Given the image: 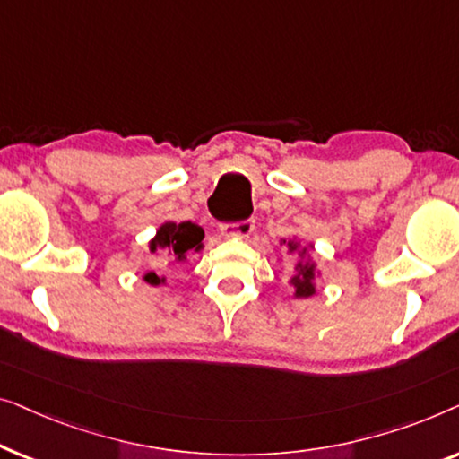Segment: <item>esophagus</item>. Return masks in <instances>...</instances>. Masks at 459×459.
<instances>
[{
	"mask_svg": "<svg viewBox=\"0 0 459 459\" xmlns=\"http://www.w3.org/2000/svg\"><path fill=\"white\" fill-rule=\"evenodd\" d=\"M254 229H255L254 218H247V221H241V222L222 224L221 235L227 237V238H245V237H249L251 232H254Z\"/></svg>",
	"mask_w": 459,
	"mask_h": 459,
	"instance_id": "obj_1",
	"label": "esophagus"
}]
</instances>
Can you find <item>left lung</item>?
<instances>
[{"label": "left lung", "mask_w": 459, "mask_h": 459, "mask_svg": "<svg viewBox=\"0 0 459 459\" xmlns=\"http://www.w3.org/2000/svg\"><path fill=\"white\" fill-rule=\"evenodd\" d=\"M282 243H287V249L289 254H299V262L295 264V274L291 276V285L295 289V297H312L316 293V264L309 260L307 255V249L306 247H299V243L297 241H285L282 238Z\"/></svg>", "instance_id": "1"}]
</instances>
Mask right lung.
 <instances>
[{
    "label": "right lung",
    "mask_w": 459,
    "mask_h": 459,
    "mask_svg": "<svg viewBox=\"0 0 459 459\" xmlns=\"http://www.w3.org/2000/svg\"><path fill=\"white\" fill-rule=\"evenodd\" d=\"M204 230L202 227L193 222H164L162 227L158 229L156 237L150 241V251L152 254H166L170 257V262H185L186 254L189 251H199L204 247ZM145 282H150L152 287L164 285L166 279L164 276L152 273H147L143 276Z\"/></svg>",
    "instance_id": "1"
}]
</instances>
